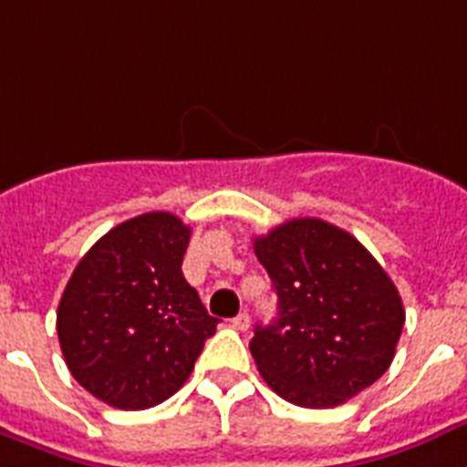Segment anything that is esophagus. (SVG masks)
<instances>
[{"label": "esophagus", "instance_id": "34e87169", "mask_svg": "<svg viewBox=\"0 0 467 467\" xmlns=\"http://www.w3.org/2000/svg\"><path fill=\"white\" fill-rule=\"evenodd\" d=\"M231 327L236 328V331H245V328L251 327V314L241 312L238 317H234V319H231Z\"/></svg>", "mask_w": 467, "mask_h": 467}]
</instances>
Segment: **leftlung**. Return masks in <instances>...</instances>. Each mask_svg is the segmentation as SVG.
Segmentation results:
<instances>
[{
	"mask_svg": "<svg viewBox=\"0 0 467 467\" xmlns=\"http://www.w3.org/2000/svg\"><path fill=\"white\" fill-rule=\"evenodd\" d=\"M253 251L277 295V319L255 327L253 360L273 392L309 410L338 407L382 378L404 327L402 297L356 236L292 219Z\"/></svg>",
	"mask_w": 467,
	"mask_h": 467,
	"instance_id": "1",
	"label": "left lung"
}]
</instances>
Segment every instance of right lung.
<instances>
[{"label":"right lung","mask_w":467,"mask_h":467,"mask_svg":"<svg viewBox=\"0 0 467 467\" xmlns=\"http://www.w3.org/2000/svg\"><path fill=\"white\" fill-rule=\"evenodd\" d=\"M190 226L170 212L104 234L67 280L57 338L72 378L117 410L165 402L190 378L219 319L184 280Z\"/></svg>","instance_id":"obj_1"}]
</instances>
